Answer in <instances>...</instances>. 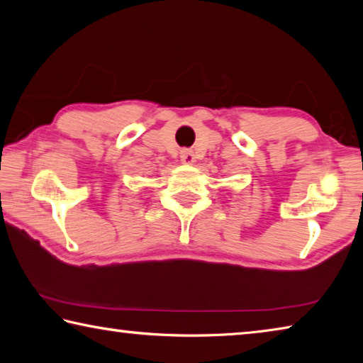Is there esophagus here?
<instances>
[{"mask_svg": "<svg viewBox=\"0 0 363 363\" xmlns=\"http://www.w3.org/2000/svg\"><path fill=\"white\" fill-rule=\"evenodd\" d=\"M181 160L184 163H194L195 162V155H194V152L192 150H189V149H184L182 152H181Z\"/></svg>", "mask_w": 363, "mask_h": 363, "instance_id": "34e87169", "label": "esophagus"}]
</instances>
